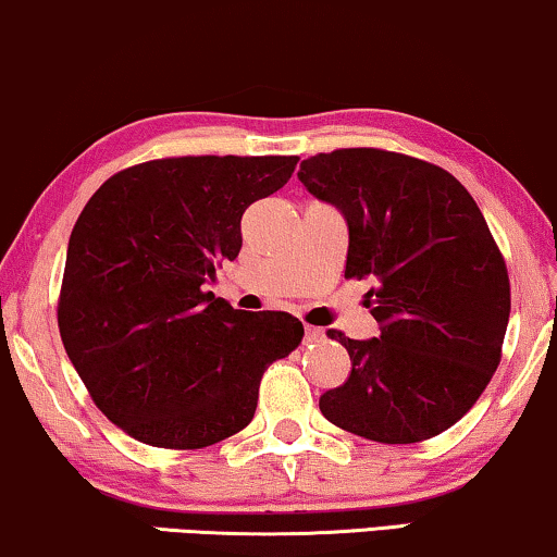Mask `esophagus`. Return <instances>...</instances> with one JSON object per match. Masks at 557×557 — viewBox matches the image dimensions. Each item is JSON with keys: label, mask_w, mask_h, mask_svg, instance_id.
I'll use <instances>...</instances> for the list:
<instances>
[{"label": "esophagus", "mask_w": 557, "mask_h": 557, "mask_svg": "<svg viewBox=\"0 0 557 557\" xmlns=\"http://www.w3.org/2000/svg\"><path fill=\"white\" fill-rule=\"evenodd\" d=\"M305 338H308V343H323L325 331H323V327H315V325H305Z\"/></svg>", "instance_id": "obj_1"}]
</instances>
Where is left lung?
<instances>
[{
	"mask_svg": "<svg viewBox=\"0 0 557 557\" xmlns=\"http://www.w3.org/2000/svg\"><path fill=\"white\" fill-rule=\"evenodd\" d=\"M348 224L346 277L371 280L379 338L346 346L350 375L320 396L331 424L413 444L457 424L497 371L510 277L480 207L449 171L381 148L310 156L297 171Z\"/></svg>",
	"mask_w": 557,
	"mask_h": 557,
	"instance_id": "1",
	"label": "left lung"
}]
</instances>
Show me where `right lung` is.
<instances>
[{"label":"right lung","instance_id":"1","mask_svg":"<svg viewBox=\"0 0 557 557\" xmlns=\"http://www.w3.org/2000/svg\"><path fill=\"white\" fill-rule=\"evenodd\" d=\"M297 156H182L131 166L70 234L58 325L92 401L161 449H201L255 417L262 373L300 346L287 312L234 310L216 264L242 249V214L293 176Z\"/></svg>","mask_w":557,"mask_h":557}]
</instances>
